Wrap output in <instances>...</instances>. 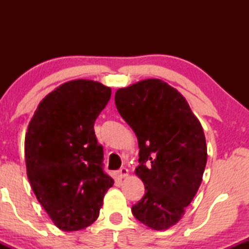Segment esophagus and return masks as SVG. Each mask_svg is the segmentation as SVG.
I'll list each match as a JSON object with an SVG mask.
<instances>
[{"mask_svg":"<svg viewBox=\"0 0 249 249\" xmlns=\"http://www.w3.org/2000/svg\"><path fill=\"white\" fill-rule=\"evenodd\" d=\"M127 176H128V170H127V168L122 167L121 170L118 171V178H119V179H124V178H126Z\"/></svg>","mask_w":249,"mask_h":249,"instance_id":"esophagus-1","label":"esophagus"}]
</instances>
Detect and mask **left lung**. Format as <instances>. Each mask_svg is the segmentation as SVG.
<instances>
[{"label":"left lung","mask_w":249,"mask_h":249,"mask_svg":"<svg viewBox=\"0 0 249 249\" xmlns=\"http://www.w3.org/2000/svg\"><path fill=\"white\" fill-rule=\"evenodd\" d=\"M115 102L138 139L134 172L146 192L132 206L133 215L154 231L168 230L184 216L201 184L207 161L201 124L185 97L158 78L118 89Z\"/></svg>","instance_id":"1"}]
</instances>
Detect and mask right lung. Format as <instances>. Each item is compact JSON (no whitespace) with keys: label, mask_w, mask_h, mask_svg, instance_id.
Listing matches in <instances>:
<instances>
[{"label":"right lung","mask_w":249,"mask_h":249,"mask_svg":"<svg viewBox=\"0 0 249 249\" xmlns=\"http://www.w3.org/2000/svg\"><path fill=\"white\" fill-rule=\"evenodd\" d=\"M111 89L90 79L64 83L42 99L28 125L25 166L37 200L64 232L96 221L113 179L103 172L93 125Z\"/></svg>","instance_id":"right-lung-1"}]
</instances>
